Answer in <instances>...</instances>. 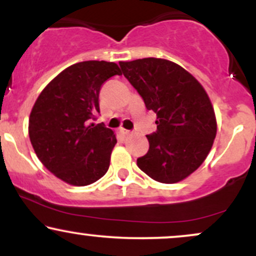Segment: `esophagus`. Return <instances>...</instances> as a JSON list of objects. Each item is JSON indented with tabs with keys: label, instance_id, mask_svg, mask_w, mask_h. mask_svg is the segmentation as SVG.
<instances>
[{
	"label": "esophagus",
	"instance_id": "esophagus-1",
	"mask_svg": "<svg viewBox=\"0 0 256 256\" xmlns=\"http://www.w3.org/2000/svg\"><path fill=\"white\" fill-rule=\"evenodd\" d=\"M120 132H122V134H124V136H128V134H131V131L130 130H126V128H120Z\"/></svg>",
	"mask_w": 256,
	"mask_h": 256
}]
</instances>
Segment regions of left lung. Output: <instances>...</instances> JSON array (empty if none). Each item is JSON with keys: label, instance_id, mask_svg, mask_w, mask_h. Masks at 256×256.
<instances>
[{"label": "left lung", "instance_id": "obj_1", "mask_svg": "<svg viewBox=\"0 0 256 256\" xmlns=\"http://www.w3.org/2000/svg\"><path fill=\"white\" fill-rule=\"evenodd\" d=\"M119 64L146 110L156 113V131L146 134L149 150L137 158V166L160 183L183 180L201 166L216 134L207 92L172 61L146 58Z\"/></svg>", "mask_w": 256, "mask_h": 256}]
</instances>
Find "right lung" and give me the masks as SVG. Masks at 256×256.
<instances>
[{"instance_id": "right-lung-1", "label": "right lung", "mask_w": 256, "mask_h": 256, "mask_svg": "<svg viewBox=\"0 0 256 256\" xmlns=\"http://www.w3.org/2000/svg\"><path fill=\"white\" fill-rule=\"evenodd\" d=\"M120 76L118 64L83 61L72 64L44 88L28 122L31 144L40 162L61 180L84 186L108 171L116 138L94 124L102 84Z\"/></svg>"}]
</instances>
